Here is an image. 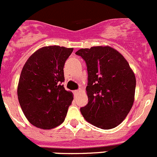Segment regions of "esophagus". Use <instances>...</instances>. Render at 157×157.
<instances>
[{
	"instance_id": "1",
	"label": "esophagus",
	"mask_w": 157,
	"mask_h": 157,
	"mask_svg": "<svg viewBox=\"0 0 157 157\" xmlns=\"http://www.w3.org/2000/svg\"><path fill=\"white\" fill-rule=\"evenodd\" d=\"M80 91H80V90H76V91H74V94H78L80 92Z\"/></svg>"
}]
</instances>
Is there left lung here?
Listing matches in <instances>:
<instances>
[{"label":"left lung","instance_id":"8db88e82","mask_svg":"<svg viewBox=\"0 0 157 157\" xmlns=\"http://www.w3.org/2000/svg\"><path fill=\"white\" fill-rule=\"evenodd\" d=\"M86 62L88 102L80 109L84 119L97 128L112 129L123 122L135 101L136 78L129 63L110 46H94L76 52Z\"/></svg>","mask_w":157,"mask_h":157}]
</instances>
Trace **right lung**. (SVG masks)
<instances>
[{"mask_svg": "<svg viewBox=\"0 0 157 157\" xmlns=\"http://www.w3.org/2000/svg\"><path fill=\"white\" fill-rule=\"evenodd\" d=\"M73 48L45 46L33 52L24 64L17 94L24 115L38 128L50 130L65 121L73 100L62 84L63 67Z\"/></svg>", "mask_w": 157, "mask_h": 157, "instance_id": "right-lung-1", "label": "right lung"}]
</instances>
